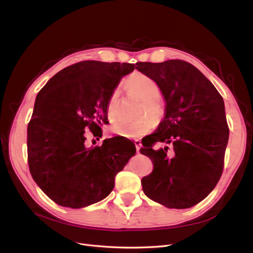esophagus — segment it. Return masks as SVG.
Returning a JSON list of instances; mask_svg holds the SVG:
<instances>
[{"instance_id": "1", "label": "esophagus", "mask_w": 253, "mask_h": 253, "mask_svg": "<svg viewBox=\"0 0 253 253\" xmlns=\"http://www.w3.org/2000/svg\"><path fill=\"white\" fill-rule=\"evenodd\" d=\"M134 143H135V145H136V151L139 153V151H140V149H141V141L139 140V139H136V140L134 141Z\"/></svg>"}]
</instances>
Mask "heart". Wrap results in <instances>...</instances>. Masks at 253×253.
<instances>
[{
	"mask_svg": "<svg viewBox=\"0 0 253 253\" xmlns=\"http://www.w3.org/2000/svg\"><path fill=\"white\" fill-rule=\"evenodd\" d=\"M126 88L129 94L142 100L141 112H147L154 117H158L161 113L158 99L161 96L159 84L153 78L140 72H135L128 77ZM119 91L116 89L112 92L107 104V114L110 120L117 117ZM153 126L150 118L143 117L138 120H118L111 126V130L114 134L126 138H139L149 133Z\"/></svg>",
	"mask_w": 253,
	"mask_h": 253,
	"instance_id": "obj_1",
	"label": "heart"
}]
</instances>
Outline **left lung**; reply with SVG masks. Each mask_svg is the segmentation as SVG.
Returning a JSON list of instances; mask_svg holds the SVG:
<instances>
[{
    "mask_svg": "<svg viewBox=\"0 0 253 253\" xmlns=\"http://www.w3.org/2000/svg\"><path fill=\"white\" fill-rule=\"evenodd\" d=\"M136 69L159 84L164 118L140 153L154 169L142 178L143 193L168 208L184 210L201 202L219 182L229 129L224 100L211 81L181 59L137 63ZM156 142L172 144L154 150Z\"/></svg>",
    "mask_w": 253,
    "mask_h": 253,
    "instance_id": "8db88e82",
    "label": "left lung"
}]
</instances>
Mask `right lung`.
Wrapping results in <instances>:
<instances>
[{
  "label": "right lung",
  "mask_w": 253,
  "mask_h": 253,
  "mask_svg": "<svg viewBox=\"0 0 253 253\" xmlns=\"http://www.w3.org/2000/svg\"><path fill=\"white\" fill-rule=\"evenodd\" d=\"M134 64L85 60L50 78L39 92L27 128L28 164L39 187L56 204L83 208L108 197L136 154L121 137L86 147L85 129L100 136L112 92Z\"/></svg>",
  "instance_id": "add662e5"
}]
</instances>
